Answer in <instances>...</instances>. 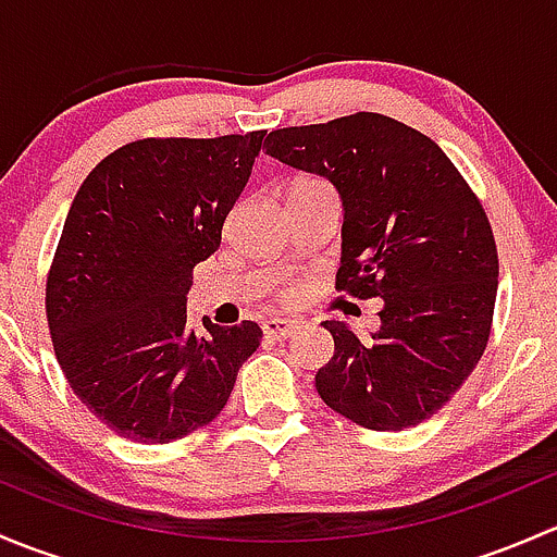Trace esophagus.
I'll return each instance as SVG.
<instances>
[{
    "mask_svg": "<svg viewBox=\"0 0 557 557\" xmlns=\"http://www.w3.org/2000/svg\"><path fill=\"white\" fill-rule=\"evenodd\" d=\"M299 329L301 320L294 318H269L267 323H263V331H267V336H272V339H288V336H294Z\"/></svg>",
    "mask_w": 557,
    "mask_h": 557,
    "instance_id": "obj_1",
    "label": "esophagus"
}]
</instances>
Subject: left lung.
I'll return each mask as SVG.
<instances>
[{"instance_id":"8db88e82","label":"left lung","mask_w":557,"mask_h":557,"mask_svg":"<svg viewBox=\"0 0 557 557\" xmlns=\"http://www.w3.org/2000/svg\"><path fill=\"white\" fill-rule=\"evenodd\" d=\"M263 145L334 185L345 210L336 288L383 299L369 339L345 320L320 323L334 336L314 374L320 398L372 431L423 423L491 336L498 256L485 210L434 139L380 112L277 128Z\"/></svg>"}]
</instances>
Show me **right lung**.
Returning a JSON list of instances; mask_svg holds the SVG:
<instances>
[{"instance_id":"add662e5","label":"right lung","mask_w":557,"mask_h":557,"mask_svg":"<svg viewBox=\"0 0 557 557\" xmlns=\"http://www.w3.org/2000/svg\"><path fill=\"white\" fill-rule=\"evenodd\" d=\"M267 132L139 139L83 180L48 274V325L75 396L132 442L166 445L226 407L252 320L188 325L196 263L221 247Z\"/></svg>"}]
</instances>
